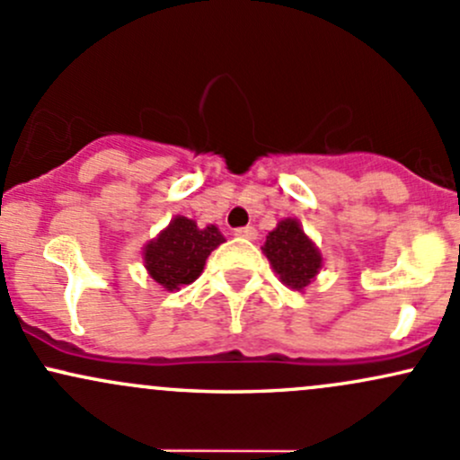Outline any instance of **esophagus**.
Segmentation results:
<instances>
[{"mask_svg":"<svg viewBox=\"0 0 460 460\" xmlns=\"http://www.w3.org/2000/svg\"><path fill=\"white\" fill-rule=\"evenodd\" d=\"M234 234L239 236V239L254 241V239H256V228H252V226H245V228H236Z\"/></svg>","mask_w":460,"mask_h":460,"instance_id":"1","label":"esophagus"}]
</instances>
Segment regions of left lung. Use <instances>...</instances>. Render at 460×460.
Here are the masks:
<instances>
[{
  "label": "left lung",
  "instance_id": "8db88e82",
  "mask_svg": "<svg viewBox=\"0 0 460 460\" xmlns=\"http://www.w3.org/2000/svg\"><path fill=\"white\" fill-rule=\"evenodd\" d=\"M263 252L280 280L291 289L307 288L323 263L320 252L294 219L280 221L276 230L270 232Z\"/></svg>",
  "mask_w": 460,
  "mask_h": 460
}]
</instances>
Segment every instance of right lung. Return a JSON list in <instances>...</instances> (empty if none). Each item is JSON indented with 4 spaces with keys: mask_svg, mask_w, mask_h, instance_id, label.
<instances>
[{
    "mask_svg": "<svg viewBox=\"0 0 460 460\" xmlns=\"http://www.w3.org/2000/svg\"><path fill=\"white\" fill-rule=\"evenodd\" d=\"M224 236L215 226L197 228L195 221L175 217L171 226L151 241L145 250V263L151 279L164 289H177L190 285L204 270L206 259Z\"/></svg>",
    "mask_w": 460,
    "mask_h": 460,
    "instance_id": "add662e5",
    "label": "right lung"
}]
</instances>
